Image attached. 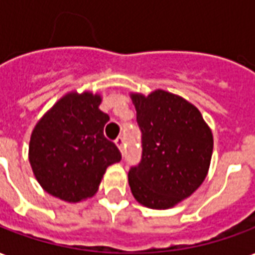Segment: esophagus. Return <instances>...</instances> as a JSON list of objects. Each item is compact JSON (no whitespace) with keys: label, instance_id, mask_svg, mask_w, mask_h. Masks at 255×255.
Instances as JSON below:
<instances>
[{"label":"esophagus","instance_id":"34e87169","mask_svg":"<svg viewBox=\"0 0 255 255\" xmlns=\"http://www.w3.org/2000/svg\"><path fill=\"white\" fill-rule=\"evenodd\" d=\"M115 144L118 146V148L123 152V148H124V139L122 136H119L116 140H115Z\"/></svg>","mask_w":255,"mask_h":255}]
</instances>
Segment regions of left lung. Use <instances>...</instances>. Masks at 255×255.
<instances>
[{
    "label": "left lung",
    "instance_id": "1",
    "mask_svg": "<svg viewBox=\"0 0 255 255\" xmlns=\"http://www.w3.org/2000/svg\"><path fill=\"white\" fill-rule=\"evenodd\" d=\"M142 131V159L131 167L133 197L152 209H167L189 197L208 173L214 136L193 104L154 90L131 93Z\"/></svg>",
    "mask_w": 255,
    "mask_h": 255
}]
</instances>
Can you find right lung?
I'll return each mask as SVG.
<instances>
[{
  "instance_id": "right-lung-1",
  "label": "right lung",
  "mask_w": 255,
  "mask_h": 255,
  "mask_svg": "<svg viewBox=\"0 0 255 255\" xmlns=\"http://www.w3.org/2000/svg\"><path fill=\"white\" fill-rule=\"evenodd\" d=\"M100 104V94L67 93L32 131V171L47 193L67 203L92 197L107 167L122 159L116 144L104 136L109 116Z\"/></svg>"
}]
</instances>
